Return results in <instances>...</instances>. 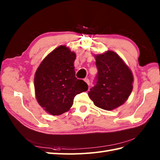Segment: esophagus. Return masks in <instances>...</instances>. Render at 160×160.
<instances>
[{"label":"esophagus","mask_w":160,"mask_h":160,"mask_svg":"<svg viewBox=\"0 0 160 160\" xmlns=\"http://www.w3.org/2000/svg\"><path fill=\"white\" fill-rule=\"evenodd\" d=\"M84 81L88 84V85H89V80L88 79V78H85V79L84 80Z\"/></svg>","instance_id":"obj_1"}]
</instances>
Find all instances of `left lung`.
Instances as JSON below:
<instances>
[{
    "mask_svg": "<svg viewBox=\"0 0 160 160\" xmlns=\"http://www.w3.org/2000/svg\"><path fill=\"white\" fill-rule=\"evenodd\" d=\"M98 69L97 82L89 91L96 107L107 111L122 106L132 92L133 76L118 54L108 50L95 55Z\"/></svg>",
    "mask_w": 160,
    "mask_h": 160,
    "instance_id": "1",
    "label": "left lung"
}]
</instances>
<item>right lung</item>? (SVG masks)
Listing matches in <instances>:
<instances>
[{
    "mask_svg": "<svg viewBox=\"0 0 160 160\" xmlns=\"http://www.w3.org/2000/svg\"><path fill=\"white\" fill-rule=\"evenodd\" d=\"M76 58L69 47L60 45L43 59L36 71V100L49 114L59 115L68 111L74 97L88 89L85 82L76 78Z\"/></svg>",
    "mask_w": 160,
    "mask_h": 160,
    "instance_id": "add662e5",
    "label": "right lung"
}]
</instances>
